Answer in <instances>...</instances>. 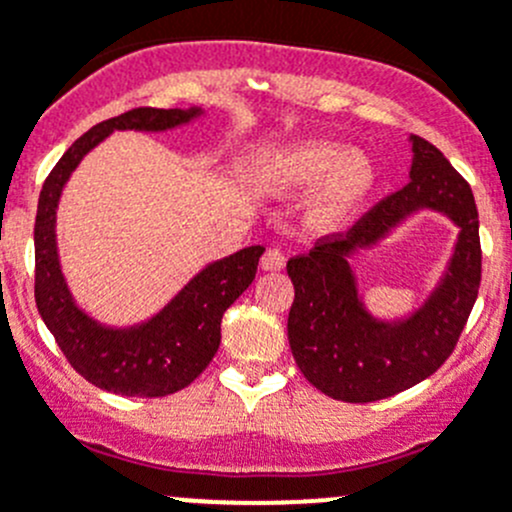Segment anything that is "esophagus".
Returning a JSON list of instances; mask_svg holds the SVG:
<instances>
[{
	"label": "esophagus",
	"instance_id": "obj_1",
	"mask_svg": "<svg viewBox=\"0 0 512 512\" xmlns=\"http://www.w3.org/2000/svg\"><path fill=\"white\" fill-rule=\"evenodd\" d=\"M285 252L282 250H277V247H270V250L265 252V255H262V270H267V272H277V270H282V267H285Z\"/></svg>",
	"mask_w": 512,
	"mask_h": 512
}]
</instances>
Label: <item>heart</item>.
<instances>
[{
  "label": "heart",
  "mask_w": 512,
  "mask_h": 512,
  "mask_svg": "<svg viewBox=\"0 0 512 512\" xmlns=\"http://www.w3.org/2000/svg\"><path fill=\"white\" fill-rule=\"evenodd\" d=\"M262 183L277 190L317 185L307 208L309 227L337 230L361 208L374 188V165L361 153H349L329 141H304L267 156L260 165Z\"/></svg>",
  "instance_id": "obj_1"
}]
</instances>
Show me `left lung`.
Instances as JSON below:
<instances>
[{
  "label": "left lung",
  "mask_w": 512,
  "mask_h": 512,
  "mask_svg": "<svg viewBox=\"0 0 512 512\" xmlns=\"http://www.w3.org/2000/svg\"><path fill=\"white\" fill-rule=\"evenodd\" d=\"M411 180L376 203L347 232L327 235L287 262L294 302L287 337L299 371L322 394L369 404L428 379L453 354L480 287L478 208L471 185L426 138L411 136ZM448 214L462 227L449 270L411 318L381 323L358 299L348 257L375 244L416 209Z\"/></svg>",
  "instance_id": "1"
}]
</instances>
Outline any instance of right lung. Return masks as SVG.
<instances>
[{"mask_svg":"<svg viewBox=\"0 0 512 512\" xmlns=\"http://www.w3.org/2000/svg\"><path fill=\"white\" fill-rule=\"evenodd\" d=\"M200 108H133L96 123L44 180L34 223V297L41 319L69 364L86 381L121 396H168L193 384L220 347L225 309L252 285L265 247L223 257L193 277L163 309L136 327L113 329L76 307L56 252V208L81 158L113 131H168L200 116Z\"/></svg>","mask_w":512,"mask_h":512,"instance_id":"add662e5","label":"right lung"}]
</instances>
